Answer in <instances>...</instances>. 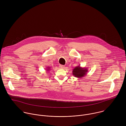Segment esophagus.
Masks as SVG:
<instances>
[{
	"label": "esophagus",
	"mask_w": 126,
	"mask_h": 126,
	"mask_svg": "<svg viewBox=\"0 0 126 126\" xmlns=\"http://www.w3.org/2000/svg\"><path fill=\"white\" fill-rule=\"evenodd\" d=\"M59 67H60V68H61V69H64V67H65V66H64V65H59Z\"/></svg>",
	"instance_id": "esophagus-1"
}]
</instances>
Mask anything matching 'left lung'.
I'll return each instance as SVG.
<instances>
[{"label":"left lung","instance_id":"1","mask_svg":"<svg viewBox=\"0 0 126 126\" xmlns=\"http://www.w3.org/2000/svg\"><path fill=\"white\" fill-rule=\"evenodd\" d=\"M88 72L87 68L82 67L79 65H78L75 67L72 71V74L75 77L78 78H81L86 75L87 73Z\"/></svg>","mask_w":126,"mask_h":126}]
</instances>
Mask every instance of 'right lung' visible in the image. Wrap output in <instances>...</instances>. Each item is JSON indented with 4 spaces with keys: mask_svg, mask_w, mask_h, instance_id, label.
<instances>
[{
    "mask_svg": "<svg viewBox=\"0 0 126 126\" xmlns=\"http://www.w3.org/2000/svg\"><path fill=\"white\" fill-rule=\"evenodd\" d=\"M50 70H51V67H49V66L47 67L46 68V71H47V72L49 71H50Z\"/></svg>",
    "mask_w": 126,
    "mask_h": 126,
    "instance_id": "1",
    "label": "right lung"
}]
</instances>
